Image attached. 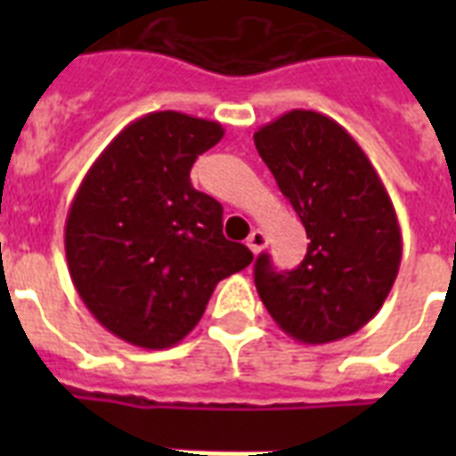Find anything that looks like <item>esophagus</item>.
<instances>
[{"label": "esophagus", "mask_w": 456, "mask_h": 456, "mask_svg": "<svg viewBox=\"0 0 456 456\" xmlns=\"http://www.w3.org/2000/svg\"><path fill=\"white\" fill-rule=\"evenodd\" d=\"M246 246H248L253 253H260V250L267 246V236H265V232H260V229H253L248 239H246Z\"/></svg>", "instance_id": "esophagus-1"}]
</instances>
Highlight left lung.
Masks as SVG:
<instances>
[{"label":"left lung","instance_id":"1","mask_svg":"<svg viewBox=\"0 0 456 456\" xmlns=\"http://www.w3.org/2000/svg\"><path fill=\"white\" fill-rule=\"evenodd\" d=\"M310 239L303 263L277 272L256 260V286L279 329L303 343L360 331L395 284L403 234L379 172L329 116L289 110L253 134Z\"/></svg>","mask_w":456,"mask_h":456}]
</instances>
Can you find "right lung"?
<instances>
[{"label":"right lung","instance_id":"right-lung-1","mask_svg":"<svg viewBox=\"0 0 456 456\" xmlns=\"http://www.w3.org/2000/svg\"><path fill=\"white\" fill-rule=\"evenodd\" d=\"M224 137L220 123L156 110L94 160L66 217L68 272L113 336L172 347L199 324L215 286L253 263L222 234V206L191 186V165Z\"/></svg>","mask_w":456,"mask_h":456}]
</instances>
